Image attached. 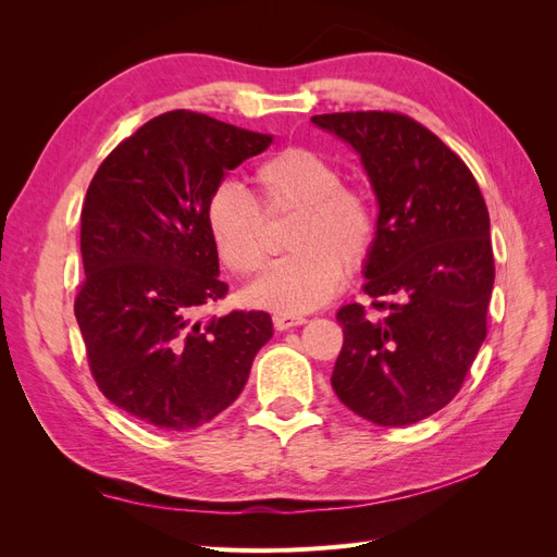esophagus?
<instances>
[{
  "label": "esophagus",
  "mask_w": 557,
  "mask_h": 557,
  "mask_svg": "<svg viewBox=\"0 0 557 557\" xmlns=\"http://www.w3.org/2000/svg\"><path fill=\"white\" fill-rule=\"evenodd\" d=\"M305 323H307L305 315H290V313H276V315H274V327H276L278 332L297 327V325H305Z\"/></svg>",
  "instance_id": "34e87169"
}]
</instances>
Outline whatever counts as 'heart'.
I'll return each mask as SVG.
<instances>
[{
	"instance_id": "1",
	"label": "heart",
	"mask_w": 557,
	"mask_h": 557,
	"mask_svg": "<svg viewBox=\"0 0 557 557\" xmlns=\"http://www.w3.org/2000/svg\"><path fill=\"white\" fill-rule=\"evenodd\" d=\"M256 199L234 183H221L205 205V221L218 256L237 276L256 274L264 262L262 213H295L285 248L293 250L267 267L248 288V301L278 313L323 307L342 290L348 272L372 256L379 215L372 197L342 183L332 158L307 146H285L264 158L256 172Z\"/></svg>"
}]
</instances>
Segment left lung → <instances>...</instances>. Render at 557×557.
<instances>
[{
  "label": "left lung",
  "mask_w": 557,
  "mask_h": 557,
  "mask_svg": "<svg viewBox=\"0 0 557 557\" xmlns=\"http://www.w3.org/2000/svg\"><path fill=\"white\" fill-rule=\"evenodd\" d=\"M311 121L358 150L379 199L364 293L385 315L358 301L336 313L344 346L332 387L381 428L418 423L460 393L487 334L495 258L485 199L460 156L409 115L346 111Z\"/></svg>",
  "instance_id": "1"
}]
</instances>
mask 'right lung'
I'll use <instances>...</instances> for the list:
<instances>
[{
    "instance_id": "right-lung-1",
    "label": "right lung",
    "mask_w": 557,
    "mask_h": 557,
    "mask_svg": "<svg viewBox=\"0 0 557 557\" xmlns=\"http://www.w3.org/2000/svg\"><path fill=\"white\" fill-rule=\"evenodd\" d=\"M269 144V134L178 109L117 144L90 181L74 313L97 387L146 425L209 423L242 395L272 339L264 311L199 318L227 295L205 205Z\"/></svg>"
}]
</instances>
